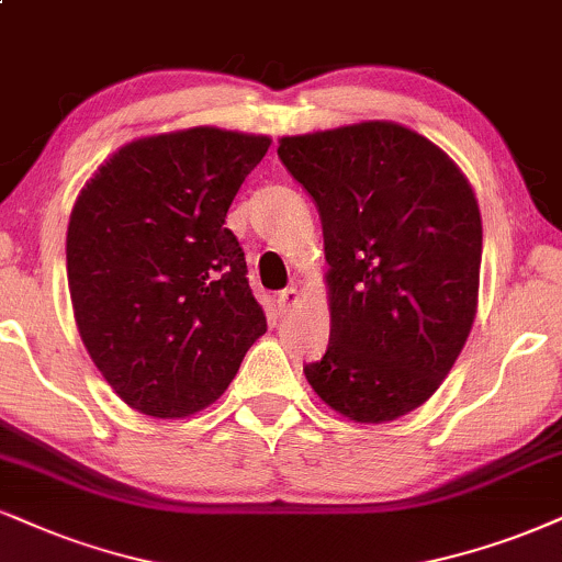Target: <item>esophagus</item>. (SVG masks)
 <instances>
[{
    "label": "esophagus",
    "mask_w": 562,
    "mask_h": 562,
    "mask_svg": "<svg viewBox=\"0 0 562 562\" xmlns=\"http://www.w3.org/2000/svg\"><path fill=\"white\" fill-rule=\"evenodd\" d=\"M296 304H300V289H296V286L283 289V292L279 294V310H281V313H292Z\"/></svg>",
    "instance_id": "esophagus-1"
}]
</instances>
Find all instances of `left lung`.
Listing matches in <instances>:
<instances>
[{
    "mask_svg": "<svg viewBox=\"0 0 562 562\" xmlns=\"http://www.w3.org/2000/svg\"><path fill=\"white\" fill-rule=\"evenodd\" d=\"M315 200L325 239L330 344L304 367L334 412L393 422L438 391L476 317L482 216L446 150L370 120L279 140Z\"/></svg>",
    "mask_w": 562,
    "mask_h": 562,
    "instance_id": "left-lung-1",
    "label": "left lung"
}]
</instances>
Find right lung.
<instances>
[{
  "instance_id": "1",
  "label": "right lung",
  "mask_w": 562,
  "mask_h": 562,
  "mask_svg": "<svg viewBox=\"0 0 562 562\" xmlns=\"http://www.w3.org/2000/svg\"><path fill=\"white\" fill-rule=\"evenodd\" d=\"M268 135L190 127L137 137L99 166L67 226V281L90 359L135 412L184 419L268 330L228 205Z\"/></svg>"
}]
</instances>
